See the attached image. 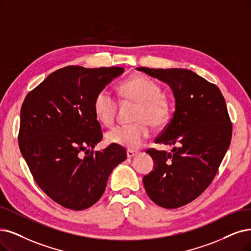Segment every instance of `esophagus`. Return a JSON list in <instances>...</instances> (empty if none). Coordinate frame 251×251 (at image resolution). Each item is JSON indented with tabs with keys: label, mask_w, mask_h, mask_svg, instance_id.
Listing matches in <instances>:
<instances>
[{
	"label": "esophagus",
	"mask_w": 251,
	"mask_h": 251,
	"mask_svg": "<svg viewBox=\"0 0 251 251\" xmlns=\"http://www.w3.org/2000/svg\"><path fill=\"white\" fill-rule=\"evenodd\" d=\"M138 154V152L137 151H134V150H127L126 151V156H127V158H132V157H134L135 155H137Z\"/></svg>",
	"instance_id": "obj_1"
}]
</instances>
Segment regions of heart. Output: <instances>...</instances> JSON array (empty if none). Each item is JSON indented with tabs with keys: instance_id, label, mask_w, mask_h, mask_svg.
<instances>
[{
	"instance_id": "b5f03b06",
	"label": "heart",
	"mask_w": 251,
	"mask_h": 251,
	"mask_svg": "<svg viewBox=\"0 0 251 251\" xmlns=\"http://www.w3.org/2000/svg\"><path fill=\"white\" fill-rule=\"evenodd\" d=\"M119 96L126 101L138 104L134 125H119L106 133V141L110 144L138 149L150 135V126H164L170 116L171 104L162 94L160 86L145 76H135L124 81L118 87ZM117 101L107 88L100 91L94 100L96 117L104 126H110L116 115Z\"/></svg>"
}]
</instances>
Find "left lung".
Wrapping results in <instances>:
<instances>
[{
	"instance_id": "8db88e82",
	"label": "left lung",
	"mask_w": 251,
	"mask_h": 251,
	"mask_svg": "<svg viewBox=\"0 0 251 251\" xmlns=\"http://www.w3.org/2000/svg\"><path fill=\"white\" fill-rule=\"evenodd\" d=\"M171 87L175 112L155 143L176 145L171 152L149 149L153 169L144 176L148 197L167 209L184 206L212 182L232 139V124L219 88L187 69L136 68Z\"/></svg>"
}]
</instances>
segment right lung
Returning a JSON list of instances; mask_svg holds the SVG:
<instances>
[{
    "label": "right lung",
    "instance_id": "obj_1",
    "mask_svg": "<svg viewBox=\"0 0 251 251\" xmlns=\"http://www.w3.org/2000/svg\"><path fill=\"white\" fill-rule=\"evenodd\" d=\"M124 71L68 66L25 99L19 148L37 184L63 207L78 211L97 203L113 169L126 158V149L114 144L91 150L103 138L95 97Z\"/></svg>",
    "mask_w": 251,
    "mask_h": 251
}]
</instances>
